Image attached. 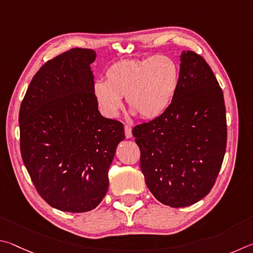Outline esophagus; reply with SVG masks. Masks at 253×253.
I'll return each instance as SVG.
<instances>
[{
    "label": "esophagus",
    "mask_w": 253,
    "mask_h": 253,
    "mask_svg": "<svg viewBox=\"0 0 253 253\" xmlns=\"http://www.w3.org/2000/svg\"><path fill=\"white\" fill-rule=\"evenodd\" d=\"M124 133H126V139L132 138V129H131V126H124Z\"/></svg>",
    "instance_id": "34e87169"
}]
</instances>
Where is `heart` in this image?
Instances as JSON below:
<instances>
[{
	"instance_id": "heart-1",
	"label": "heart",
	"mask_w": 253,
	"mask_h": 253,
	"mask_svg": "<svg viewBox=\"0 0 253 253\" xmlns=\"http://www.w3.org/2000/svg\"><path fill=\"white\" fill-rule=\"evenodd\" d=\"M179 86V69L168 56L115 62L105 72V82L96 81L93 94L101 113L115 118L126 97V106L139 118L160 117L173 101Z\"/></svg>"
}]
</instances>
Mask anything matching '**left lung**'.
<instances>
[{
	"label": "left lung",
	"instance_id": "obj_1",
	"mask_svg": "<svg viewBox=\"0 0 253 253\" xmlns=\"http://www.w3.org/2000/svg\"><path fill=\"white\" fill-rule=\"evenodd\" d=\"M145 184L172 208L194 205L211 191L227 148L222 88L203 57L181 55L179 86L165 113L132 130Z\"/></svg>",
	"mask_w": 253,
	"mask_h": 253
}]
</instances>
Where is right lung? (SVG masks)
I'll return each mask as SVG.
<instances>
[{"label": "right lung", "instance_id": "1", "mask_svg": "<svg viewBox=\"0 0 253 253\" xmlns=\"http://www.w3.org/2000/svg\"><path fill=\"white\" fill-rule=\"evenodd\" d=\"M95 52L75 47L45 62L21 103L20 149L38 193L57 210L91 211L109 188V168L124 135L102 117L93 94Z\"/></svg>", "mask_w": 253, "mask_h": 253}]
</instances>
